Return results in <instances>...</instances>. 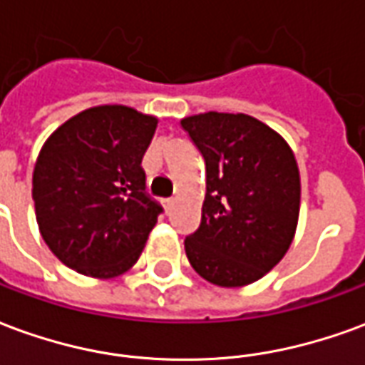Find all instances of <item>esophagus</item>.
Wrapping results in <instances>:
<instances>
[{
    "instance_id": "esophagus-1",
    "label": "esophagus",
    "mask_w": 365,
    "mask_h": 365,
    "mask_svg": "<svg viewBox=\"0 0 365 365\" xmlns=\"http://www.w3.org/2000/svg\"><path fill=\"white\" fill-rule=\"evenodd\" d=\"M174 197H170V199H164V209H166L168 213H170V211H172V209H174Z\"/></svg>"
}]
</instances>
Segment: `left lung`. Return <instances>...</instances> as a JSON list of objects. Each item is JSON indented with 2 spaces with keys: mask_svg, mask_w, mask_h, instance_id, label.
Masks as SVG:
<instances>
[{
  "mask_svg": "<svg viewBox=\"0 0 365 365\" xmlns=\"http://www.w3.org/2000/svg\"><path fill=\"white\" fill-rule=\"evenodd\" d=\"M205 160L199 229L185 238L187 260L221 287L258 282L289 250L301 201L289 144L245 113H201L182 119Z\"/></svg>",
  "mask_w": 365,
  "mask_h": 365,
  "instance_id": "8db88e82",
  "label": "left lung"
}]
</instances>
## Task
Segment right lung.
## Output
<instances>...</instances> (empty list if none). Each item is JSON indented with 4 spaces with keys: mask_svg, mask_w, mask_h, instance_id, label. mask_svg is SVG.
Masks as SVG:
<instances>
[{
    "mask_svg": "<svg viewBox=\"0 0 365 365\" xmlns=\"http://www.w3.org/2000/svg\"><path fill=\"white\" fill-rule=\"evenodd\" d=\"M156 125L133 107L99 105L44 143L33 172L36 222L64 266L103 279L135 266L162 213L140 166Z\"/></svg>",
    "mask_w": 365,
    "mask_h": 365,
    "instance_id": "obj_1",
    "label": "right lung"
}]
</instances>
